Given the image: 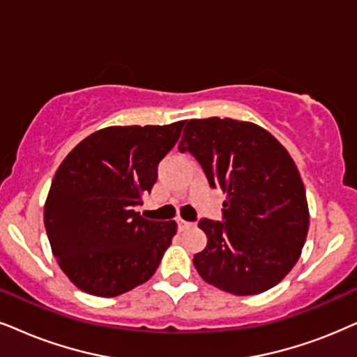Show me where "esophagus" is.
Segmentation results:
<instances>
[{"label":"esophagus","instance_id":"esophagus-1","mask_svg":"<svg viewBox=\"0 0 357 357\" xmlns=\"http://www.w3.org/2000/svg\"><path fill=\"white\" fill-rule=\"evenodd\" d=\"M192 227V222H188V220H183V219H178V229L179 231H186V229Z\"/></svg>","mask_w":357,"mask_h":357}]
</instances>
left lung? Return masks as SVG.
I'll return each instance as SVG.
<instances>
[{"mask_svg": "<svg viewBox=\"0 0 357 357\" xmlns=\"http://www.w3.org/2000/svg\"><path fill=\"white\" fill-rule=\"evenodd\" d=\"M211 188L225 192L224 220L202 219L206 249L192 264L232 295L270 290L295 267L310 227L301 176L285 146L261 126L234 119L189 120L179 142Z\"/></svg>", "mask_w": 357, "mask_h": 357, "instance_id": "1", "label": "left lung"}]
</instances>
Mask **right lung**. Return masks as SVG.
I'll return each mask as SVG.
<instances>
[{
	"label": "right lung",
	"mask_w": 357,
	"mask_h": 357,
	"mask_svg": "<svg viewBox=\"0 0 357 357\" xmlns=\"http://www.w3.org/2000/svg\"><path fill=\"white\" fill-rule=\"evenodd\" d=\"M186 121L107 126L64 158L44 204V225L59 267L75 287L119 296L153 277L178 224L135 211L158 178V163Z\"/></svg>",
	"instance_id": "obj_1"
}]
</instances>
